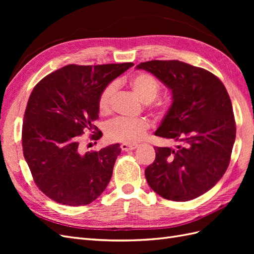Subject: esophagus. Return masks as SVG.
Here are the masks:
<instances>
[{
	"label": "esophagus",
	"mask_w": 254,
	"mask_h": 254,
	"mask_svg": "<svg viewBox=\"0 0 254 254\" xmlns=\"http://www.w3.org/2000/svg\"><path fill=\"white\" fill-rule=\"evenodd\" d=\"M121 148H122V150L129 151V150H133V149L137 148V145H136V144H127V143H123V144L121 145Z\"/></svg>",
	"instance_id": "34e87169"
}]
</instances>
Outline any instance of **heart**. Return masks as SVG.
I'll return each instance as SVG.
<instances>
[{"label":"heart","mask_w":254,"mask_h":254,"mask_svg":"<svg viewBox=\"0 0 254 254\" xmlns=\"http://www.w3.org/2000/svg\"><path fill=\"white\" fill-rule=\"evenodd\" d=\"M130 89L144 104H150L160 93V83L153 76L145 73L134 75L128 81ZM117 91V83L111 82L107 86L98 97V110L103 114L109 113L112 99ZM150 124L145 119L130 120L117 118L110 121L106 126V134L108 139L115 142L132 144L139 142L147 133Z\"/></svg>","instance_id":"b5f03b06"}]
</instances>
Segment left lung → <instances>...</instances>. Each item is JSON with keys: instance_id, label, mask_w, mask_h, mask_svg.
I'll return each instance as SVG.
<instances>
[{"instance_id": "8db88e82", "label": "left lung", "mask_w": 254, "mask_h": 254, "mask_svg": "<svg viewBox=\"0 0 254 254\" xmlns=\"http://www.w3.org/2000/svg\"><path fill=\"white\" fill-rule=\"evenodd\" d=\"M172 91V106L155 134L178 143L156 147L145 170L149 187L167 200L189 201L211 190L230 163L236 127L231 99L219 78L179 60H151L135 66Z\"/></svg>"}]
</instances>
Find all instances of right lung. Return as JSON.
I'll return each instance as SVG.
<instances>
[{
	"label": "right lung",
	"instance_id": "add662e5",
	"mask_svg": "<svg viewBox=\"0 0 254 254\" xmlns=\"http://www.w3.org/2000/svg\"><path fill=\"white\" fill-rule=\"evenodd\" d=\"M132 63L68 64L37 83L27 102L22 127L23 155L39 190L54 201L86 205L108 186L121 153L120 144L80 152L79 135L101 139L94 122L98 97Z\"/></svg>",
	"mask_w": 254,
	"mask_h": 254
}]
</instances>
